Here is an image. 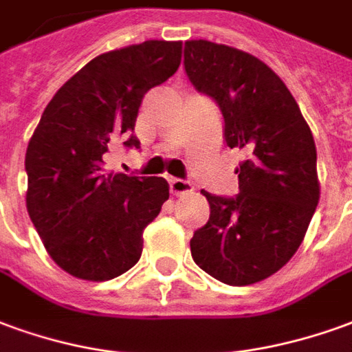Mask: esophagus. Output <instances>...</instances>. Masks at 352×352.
I'll return each mask as SVG.
<instances>
[{"label": "esophagus", "mask_w": 352, "mask_h": 352, "mask_svg": "<svg viewBox=\"0 0 352 352\" xmlns=\"http://www.w3.org/2000/svg\"><path fill=\"white\" fill-rule=\"evenodd\" d=\"M169 190L175 196H183V194H192V184L183 179H169Z\"/></svg>", "instance_id": "34e87169"}]
</instances>
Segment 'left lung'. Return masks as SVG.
Returning a JSON list of instances; mask_svg holds the SVG:
<instances>
[{
	"label": "left lung",
	"mask_w": 352,
	"mask_h": 352,
	"mask_svg": "<svg viewBox=\"0 0 352 352\" xmlns=\"http://www.w3.org/2000/svg\"><path fill=\"white\" fill-rule=\"evenodd\" d=\"M184 72L217 102L227 146L245 154L236 196L201 190L210 221L190 240L192 259L228 286L261 282L294 257L318 206L311 127L284 82L250 53L192 39Z\"/></svg>",
	"instance_id": "obj_1"
}]
</instances>
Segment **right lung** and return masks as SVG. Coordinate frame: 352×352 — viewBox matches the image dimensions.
Wrapping results in <instances>:
<instances>
[{
    "mask_svg": "<svg viewBox=\"0 0 352 352\" xmlns=\"http://www.w3.org/2000/svg\"><path fill=\"white\" fill-rule=\"evenodd\" d=\"M183 41L148 39L95 56L56 91L32 135L26 208L51 259L76 278L104 282L141 259L142 232L169 198L162 177L108 173L116 141L139 148L146 91L181 65Z\"/></svg>",
    "mask_w": 352,
    "mask_h": 352,
    "instance_id": "right-lung-1",
    "label": "right lung"
}]
</instances>
